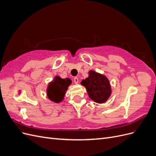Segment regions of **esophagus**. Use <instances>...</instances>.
<instances>
[{"mask_svg":"<svg viewBox=\"0 0 156 156\" xmlns=\"http://www.w3.org/2000/svg\"><path fill=\"white\" fill-rule=\"evenodd\" d=\"M73 81H74V83H75V84H77V83H79V79H78L77 77H75V78L73 79Z\"/></svg>","mask_w":156,"mask_h":156,"instance_id":"1","label":"esophagus"}]
</instances>
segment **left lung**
<instances>
[{
    "label": "left lung",
    "mask_w": 156,
    "mask_h": 156,
    "mask_svg": "<svg viewBox=\"0 0 156 156\" xmlns=\"http://www.w3.org/2000/svg\"><path fill=\"white\" fill-rule=\"evenodd\" d=\"M81 84L86 88L89 98L97 103H104L112 94L109 81L105 75L90 70L88 77L82 80Z\"/></svg>",
    "instance_id": "1"
}]
</instances>
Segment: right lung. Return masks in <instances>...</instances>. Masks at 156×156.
<instances>
[{"label": "right lung", "instance_id": "add662e5", "mask_svg": "<svg viewBox=\"0 0 156 156\" xmlns=\"http://www.w3.org/2000/svg\"><path fill=\"white\" fill-rule=\"evenodd\" d=\"M72 80L69 78L62 79L56 75L53 80L48 83L46 92L49 100L56 103L62 102L68 90L69 86L72 84Z\"/></svg>", "mask_w": 156, "mask_h": 156}]
</instances>
